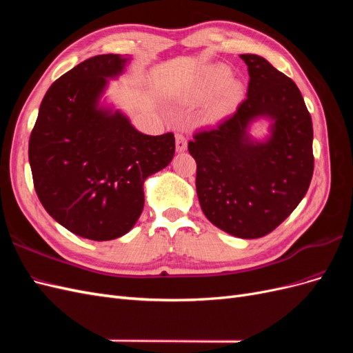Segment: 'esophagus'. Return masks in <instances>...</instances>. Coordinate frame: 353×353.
I'll use <instances>...</instances> for the list:
<instances>
[{"label":"esophagus","instance_id":"34e87169","mask_svg":"<svg viewBox=\"0 0 353 353\" xmlns=\"http://www.w3.org/2000/svg\"><path fill=\"white\" fill-rule=\"evenodd\" d=\"M175 144H176V152L178 153H183V152L187 150V140H185L184 135L176 134L175 135Z\"/></svg>","mask_w":353,"mask_h":353}]
</instances>
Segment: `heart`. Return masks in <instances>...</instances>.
I'll list each match as a JSON object with an SVG mask.
<instances>
[{
	"label": "heart",
	"instance_id": "obj_1",
	"mask_svg": "<svg viewBox=\"0 0 353 353\" xmlns=\"http://www.w3.org/2000/svg\"><path fill=\"white\" fill-rule=\"evenodd\" d=\"M244 83L231 77V70L225 65H210L203 68L191 82L185 92L188 103H206L203 117L206 122H219L237 110L244 100Z\"/></svg>",
	"mask_w": 353,
	"mask_h": 353
}]
</instances>
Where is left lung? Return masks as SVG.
I'll return each instance as SVG.
<instances>
[{
  "instance_id": "8db88e82",
  "label": "left lung",
  "mask_w": 353,
  "mask_h": 353,
  "mask_svg": "<svg viewBox=\"0 0 353 353\" xmlns=\"http://www.w3.org/2000/svg\"><path fill=\"white\" fill-rule=\"evenodd\" d=\"M248 99L219 126L194 135L188 152L197 163L200 206L213 225L239 239H259L290 215L314 174L312 119L301 91L268 60L241 54ZM270 122L254 139L253 121Z\"/></svg>"
}]
</instances>
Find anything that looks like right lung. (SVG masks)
<instances>
[{
	"label": "right lung",
	"instance_id": "1",
	"mask_svg": "<svg viewBox=\"0 0 353 353\" xmlns=\"http://www.w3.org/2000/svg\"><path fill=\"white\" fill-rule=\"evenodd\" d=\"M131 56L79 63L48 88L29 140V163L42 206L79 237H122L144 208V181L175 154L174 134L147 135L108 103L109 81Z\"/></svg>",
	"mask_w": 353,
	"mask_h": 353
}]
</instances>
